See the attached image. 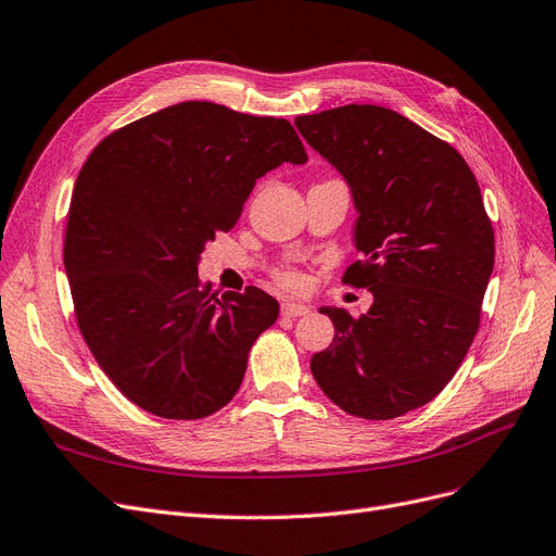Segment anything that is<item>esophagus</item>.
<instances>
[{
	"mask_svg": "<svg viewBox=\"0 0 556 556\" xmlns=\"http://www.w3.org/2000/svg\"><path fill=\"white\" fill-rule=\"evenodd\" d=\"M312 309L306 304H298V302H283L281 304V314L286 318H300V316H306Z\"/></svg>",
	"mask_w": 556,
	"mask_h": 556,
	"instance_id": "34e87169",
	"label": "esophagus"
}]
</instances>
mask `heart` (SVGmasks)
I'll use <instances>...</instances> for the list:
<instances>
[{
	"mask_svg": "<svg viewBox=\"0 0 556 556\" xmlns=\"http://www.w3.org/2000/svg\"><path fill=\"white\" fill-rule=\"evenodd\" d=\"M279 281L283 286H289V289H300V286H302V275L295 273V270H286V273L279 275Z\"/></svg>",
	"mask_w": 556,
	"mask_h": 556,
	"instance_id": "obj_1",
	"label": "heart"
}]
</instances>
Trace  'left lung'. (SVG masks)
I'll use <instances>...</instances> for the list:
<instances>
[{"label":"left lung","instance_id":"1","mask_svg":"<svg viewBox=\"0 0 556 556\" xmlns=\"http://www.w3.org/2000/svg\"><path fill=\"white\" fill-rule=\"evenodd\" d=\"M295 126L351 188L362 261L343 281L374 293L359 318L320 306L334 341L312 374L348 415L401 417L442 392L477 337L495 265L479 182L454 147L394 110L343 105Z\"/></svg>","mask_w":556,"mask_h":556}]
</instances>
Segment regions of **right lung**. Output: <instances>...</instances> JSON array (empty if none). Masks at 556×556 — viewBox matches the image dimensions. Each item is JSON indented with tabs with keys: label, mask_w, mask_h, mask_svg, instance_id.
<instances>
[{
	"label": "right lung",
	"mask_w": 556,
	"mask_h": 556,
	"mask_svg": "<svg viewBox=\"0 0 556 556\" xmlns=\"http://www.w3.org/2000/svg\"><path fill=\"white\" fill-rule=\"evenodd\" d=\"M283 162H306L286 118L188 100L112 132L81 167L64 242L77 325L147 413L203 419L236 396L279 302L256 286L213 291L197 270Z\"/></svg>",
	"instance_id": "obj_1"
}]
</instances>
